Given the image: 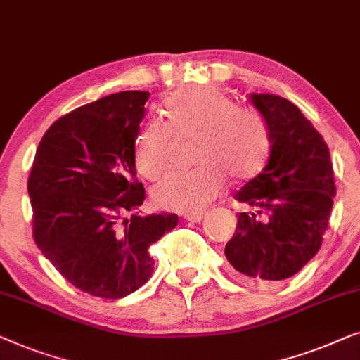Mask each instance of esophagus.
<instances>
[{
  "label": "esophagus",
  "instance_id": "obj_1",
  "mask_svg": "<svg viewBox=\"0 0 360 360\" xmlns=\"http://www.w3.org/2000/svg\"><path fill=\"white\" fill-rule=\"evenodd\" d=\"M184 219L187 221H192V224H200V221L204 220V214H202V212H197V214H186Z\"/></svg>",
  "mask_w": 360,
  "mask_h": 360
}]
</instances>
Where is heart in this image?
Masks as SVG:
<instances>
[{
  "instance_id": "1",
  "label": "heart",
  "mask_w": 360,
  "mask_h": 360,
  "mask_svg": "<svg viewBox=\"0 0 360 360\" xmlns=\"http://www.w3.org/2000/svg\"><path fill=\"white\" fill-rule=\"evenodd\" d=\"M166 125L148 122L134 145L136 168L145 178L158 179L169 165L171 134L197 135L189 173H174L153 189L161 209L197 214L221 194L225 176L245 181L255 176L269 153L271 135L264 115L215 86H191L176 91L165 103Z\"/></svg>"
}]
</instances>
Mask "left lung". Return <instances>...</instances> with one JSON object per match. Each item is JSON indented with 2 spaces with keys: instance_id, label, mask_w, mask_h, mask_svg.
<instances>
[{
  "instance_id": "left-lung-1",
  "label": "left lung",
  "mask_w": 360,
  "mask_h": 360,
  "mask_svg": "<svg viewBox=\"0 0 360 360\" xmlns=\"http://www.w3.org/2000/svg\"><path fill=\"white\" fill-rule=\"evenodd\" d=\"M269 125L267 163L235 199L238 214L225 246L230 272L251 285H272L297 274L320 251L336 195L330 150L295 104L274 94H251Z\"/></svg>"
}]
</instances>
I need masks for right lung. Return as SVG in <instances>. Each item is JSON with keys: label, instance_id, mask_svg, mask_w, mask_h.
<instances>
[{"label": "right lung", "instance_id": "obj_1", "mask_svg": "<svg viewBox=\"0 0 360 360\" xmlns=\"http://www.w3.org/2000/svg\"><path fill=\"white\" fill-rule=\"evenodd\" d=\"M146 91H122L65 114L40 140L27 191L32 236L72 285L122 298L153 274L148 248L178 225L176 214H125L143 204L134 145Z\"/></svg>", "mask_w": 360, "mask_h": 360}]
</instances>
